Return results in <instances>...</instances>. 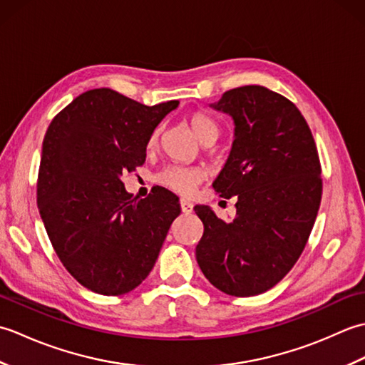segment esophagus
Listing matches in <instances>:
<instances>
[{
    "label": "esophagus",
    "mask_w": 365,
    "mask_h": 365,
    "mask_svg": "<svg viewBox=\"0 0 365 365\" xmlns=\"http://www.w3.org/2000/svg\"><path fill=\"white\" fill-rule=\"evenodd\" d=\"M180 207H182V212L185 215H190L192 212V204L190 202V200H187V199H182L180 200Z\"/></svg>",
    "instance_id": "1"
}]
</instances>
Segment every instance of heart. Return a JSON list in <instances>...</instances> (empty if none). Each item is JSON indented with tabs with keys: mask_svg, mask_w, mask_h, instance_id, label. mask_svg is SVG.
I'll return each instance as SVG.
<instances>
[{
	"mask_svg": "<svg viewBox=\"0 0 365 365\" xmlns=\"http://www.w3.org/2000/svg\"><path fill=\"white\" fill-rule=\"evenodd\" d=\"M190 125L195 131V135L205 141L208 138H218V127L216 123L202 113H195L190 115ZM160 130H155L149 143L155 144L158 139ZM204 170L199 168H190V166H180V165H169L163 168L157 174V182L161 183L173 191L180 192V195H191L196 190L197 185L202 182Z\"/></svg>",
	"mask_w": 365,
	"mask_h": 365,
	"instance_id": "obj_1",
	"label": "heart"
}]
</instances>
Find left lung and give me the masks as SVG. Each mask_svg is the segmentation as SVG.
Masks as SVG:
<instances>
[{
  "label": "left lung",
  "instance_id": "1",
  "mask_svg": "<svg viewBox=\"0 0 365 365\" xmlns=\"http://www.w3.org/2000/svg\"><path fill=\"white\" fill-rule=\"evenodd\" d=\"M213 110L234 120V143L213 188L237 196L224 221L207 205L196 259L204 276L232 297L274 287L304 250L322 200L319 152L306 119L290 100L263 86L224 92Z\"/></svg>",
  "mask_w": 365,
  "mask_h": 365
}]
</instances>
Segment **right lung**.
Returning a JSON list of instances; mask_svg holds the SVG:
<instances>
[{
	"label": "right lung",
	"instance_id": "right-lung-1",
	"mask_svg": "<svg viewBox=\"0 0 365 365\" xmlns=\"http://www.w3.org/2000/svg\"><path fill=\"white\" fill-rule=\"evenodd\" d=\"M177 100L145 106L113 89L83 92L46 130L37 207L59 260L86 289L118 297L149 276L170 224L174 192H127L122 174L144 165L147 143Z\"/></svg>",
	"mask_w": 365,
	"mask_h": 365
}]
</instances>
